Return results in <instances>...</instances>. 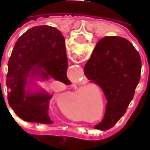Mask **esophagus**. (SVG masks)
I'll return each mask as SVG.
<instances>
[{
    "instance_id": "34e87169",
    "label": "esophagus",
    "mask_w": 150,
    "mask_h": 150,
    "mask_svg": "<svg viewBox=\"0 0 150 150\" xmlns=\"http://www.w3.org/2000/svg\"><path fill=\"white\" fill-rule=\"evenodd\" d=\"M79 132H80V131H79ZM81 133H82V134H87V133H88V131H85V130H83V132H81Z\"/></svg>"
}]
</instances>
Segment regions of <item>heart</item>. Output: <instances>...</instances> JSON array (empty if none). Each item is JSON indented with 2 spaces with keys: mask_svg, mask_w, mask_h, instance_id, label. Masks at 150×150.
I'll use <instances>...</instances> for the list:
<instances>
[{
  "mask_svg": "<svg viewBox=\"0 0 150 150\" xmlns=\"http://www.w3.org/2000/svg\"><path fill=\"white\" fill-rule=\"evenodd\" d=\"M91 90V88H87L83 92V95H87L88 94V98H87V105H88V111L91 112L92 116L93 118L98 117L99 115L100 116L97 118V121L98 120H102L105 116V112H106V109H105V100L103 95L100 93L99 97L98 93H97L96 92L93 91V92H89L88 93V92ZM80 95H81V89L80 88H77L75 90L71 95L72 98V102L73 106L72 107H67V108H63V111L65 112L67 115L71 118L72 119L74 120H81L83 119L82 115L80 114V112L77 109V105H78V102L80 100ZM103 106V109H101V106ZM102 112L101 113L100 112ZM101 114L100 115V113Z\"/></svg>",
  "mask_w": 150,
  "mask_h": 150,
  "instance_id": "b5f03b06",
  "label": "heart"
}]
</instances>
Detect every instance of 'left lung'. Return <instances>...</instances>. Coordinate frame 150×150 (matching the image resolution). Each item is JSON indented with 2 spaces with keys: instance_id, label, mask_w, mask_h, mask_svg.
<instances>
[{
  "instance_id": "left-lung-1",
  "label": "left lung",
  "mask_w": 150,
  "mask_h": 150,
  "mask_svg": "<svg viewBox=\"0 0 150 150\" xmlns=\"http://www.w3.org/2000/svg\"><path fill=\"white\" fill-rule=\"evenodd\" d=\"M141 58L133 44L116 36L102 38L84 67L90 82L100 87L106 98V112L95 129H111L124 115L140 80Z\"/></svg>"
}]
</instances>
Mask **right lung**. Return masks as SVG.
I'll use <instances>...</instances> for the list:
<instances>
[{"mask_svg": "<svg viewBox=\"0 0 150 150\" xmlns=\"http://www.w3.org/2000/svg\"><path fill=\"white\" fill-rule=\"evenodd\" d=\"M65 39L57 28L50 26H34L27 30L15 45L8 62L6 75L9 105L24 121L52 124L48 116L52 96L46 92L32 93L26 90L27 80L39 76L52 78L66 85L71 84L67 77Z\"/></svg>", "mask_w": 150, "mask_h": 150, "instance_id": "right-lung-1", "label": "right lung"}]
</instances>
